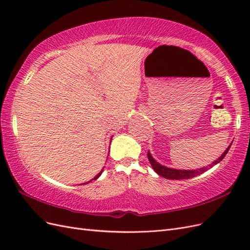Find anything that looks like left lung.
<instances>
[{
  "label": "left lung",
  "instance_id": "8db88e82",
  "mask_svg": "<svg viewBox=\"0 0 250 250\" xmlns=\"http://www.w3.org/2000/svg\"><path fill=\"white\" fill-rule=\"evenodd\" d=\"M231 145L229 146V148L226 149L223 154L218 158L217 161H215L214 163H211L210 165H208V167H203L201 169H197V170H176V169H172V168H168V167H165V166H162L161 164H158L154 158L151 156L150 152L148 151L147 152V156H148V160L152 166L153 170L158 174V175H161L164 178H168V179H188V178H192L199 175V174H202L203 172L208 171L209 168L213 167V166L217 165L218 163H220L223 158L225 157V155L228 154L229 150L230 148Z\"/></svg>",
  "mask_w": 250,
  "mask_h": 250
}]
</instances>
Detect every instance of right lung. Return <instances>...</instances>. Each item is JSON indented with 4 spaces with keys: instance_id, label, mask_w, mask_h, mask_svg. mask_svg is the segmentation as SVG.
Returning a JSON list of instances; mask_svg holds the SVG:
<instances>
[{
    "instance_id": "add662e5",
    "label": "right lung",
    "mask_w": 250,
    "mask_h": 250,
    "mask_svg": "<svg viewBox=\"0 0 250 250\" xmlns=\"http://www.w3.org/2000/svg\"><path fill=\"white\" fill-rule=\"evenodd\" d=\"M102 172H103V169H102V170H101V171H100L99 173H98V174H97V175H96V176H95V177H94V178H93L92 180H96V179H97L98 177H99V176L101 175V174H102ZM92 180H90V181H92Z\"/></svg>"
}]
</instances>
